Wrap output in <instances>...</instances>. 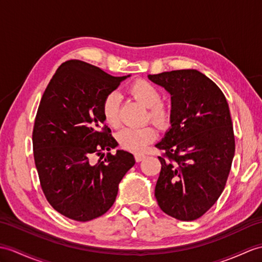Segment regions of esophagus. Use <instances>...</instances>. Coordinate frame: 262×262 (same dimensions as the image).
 I'll use <instances>...</instances> for the list:
<instances>
[{"mask_svg":"<svg viewBox=\"0 0 262 262\" xmlns=\"http://www.w3.org/2000/svg\"><path fill=\"white\" fill-rule=\"evenodd\" d=\"M144 159H145V155L144 154H136L135 155V160H136L137 163L138 162H142Z\"/></svg>","mask_w":262,"mask_h":262,"instance_id":"esophagus-1","label":"esophagus"}]
</instances>
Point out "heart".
Instances as JSON below:
<instances>
[{"label": "heart", "instance_id": "1", "mask_svg": "<svg viewBox=\"0 0 262 262\" xmlns=\"http://www.w3.org/2000/svg\"><path fill=\"white\" fill-rule=\"evenodd\" d=\"M129 94L135 100L148 108V118L156 125L163 126L169 120V108L161 102V93L153 83L146 80H137L129 87ZM119 102L117 93L108 94L101 105V113L105 123L112 127L119 125ZM156 138V132L151 126L141 128L121 129L117 139L121 147L130 151H142L146 146Z\"/></svg>", "mask_w": 262, "mask_h": 262}]
</instances>
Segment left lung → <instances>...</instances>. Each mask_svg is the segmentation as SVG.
I'll return each instance as SVG.
<instances>
[{"label":"left lung","instance_id":"1","mask_svg":"<svg viewBox=\"0 0 262 262\" xmlns=\"http://www.w3.org/2000/svg\"><path fill=\"white\" fill-rule=\"evenodd\" d=\"M148 79L171 95V127L155 146L164 150L155 186L160 208L181 221L202 216L226 186L234 156L228 101L221 89L195 69Z\"/></svg>","mask_w":262,"mask_h":262}]
</instances>
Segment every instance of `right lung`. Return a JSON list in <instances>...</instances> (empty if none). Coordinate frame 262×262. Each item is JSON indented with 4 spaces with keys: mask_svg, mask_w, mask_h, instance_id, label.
<instances>
[{
    "mask_svg": "<svg viewBox=\"0 0 262 262\" xmlns=\"http://www.w3.org/2000/svg\"><path fill=\"white\" fill-rule=\"evenodd\" d=\"M130 77H114L98 67L69 60L49 82L34 121L33 155L42 191L59 213L86 222L112 208L118 185L135 164L132 153L117 149L103 161L94 154L118 146L106 126L105 97Z\"/></svg>",
    "mask_w": 262,
    "mask_h": 262,
    "instance_id": "add662e5",
    "label": "right lung"
}]
</instances>
